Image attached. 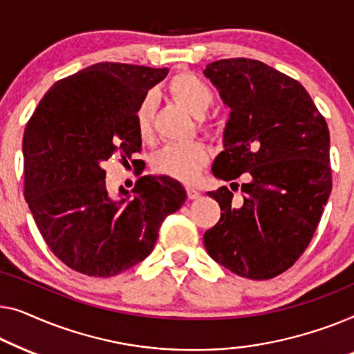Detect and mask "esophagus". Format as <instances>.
Instances as JSON below:
<instances>
[{"label": "esophagus", "mask_w": 354, "mask_h": 354, "mask_svg": "<svg viewBox=\"0 0 354 354\" xmlns=\"http://www.w3.org/2000/svg\"><path fill=\"white\" fill-rule=\"evenodd\" d=\"M202 194L197 191V189H194V187H187V197L191 198V201H196V198H198L201 197Z\"/></svg>", "instance_id": "34e87169"}]
</instances>
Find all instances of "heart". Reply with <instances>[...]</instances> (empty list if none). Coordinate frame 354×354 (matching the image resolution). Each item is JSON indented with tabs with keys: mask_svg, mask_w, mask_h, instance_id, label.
Segmentation results:
<instances>
[{
	"mask_svg": "<svg viewBox=\"0 0 354 354\" xmlns=\"http://www.w3.org/2000/svg\"><path fill=\"white\" fill-rule=\"evenodd\" d=\"M171 96L181 102L189 112L201 117L213 106L215 96L210 86L192 73H179L170 82ZM153 113H156V97L147 94L139 102L134 113L138 134L142 139L151 136ZM208 149L205 144L194 141L187 144H168L153 157L152 167L160 175L179 179V181H192L196 179L203 167L207 165Z\"/></svg>",
	"mask_w": 354,
	"mask_h": 354,
	"instance_id": "heart-1",
	"label": "heart"
}]
</instances>
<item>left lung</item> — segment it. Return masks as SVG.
I'll list each match as a JSON object with an SVG mask.
<instances>
[{
    "label": "left lung",
    "instance_id": "left-lung-1",
    "mask_svg": "<svg viewBox=\"0 0 354 354\" xmlns=\"http://www.w3.org/2000/svg\"><path fill=\"white\" fill-rule=\"evenodd\" d=\"M203 75L231 109L213 175L248 176L241 202L226 186L207 192L221 218L203 243L234 274L271 279L305 252L330 196L327 123L297 80L260 61L221 59Z\"/></svg>",
    "mask_w": 354,
    "mask_h": 354
}]
</instances>
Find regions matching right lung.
Returning a JSON list of instances; mask_svg holds the SVG:
<instances>
[{"label": "right lung", "instance_id": "1", "mask_svg": "<svg viewBox=\"0 0 354 354\" xmlns=\"http://www.w3.org/2000/svg\"><path fill=\"white\" fill-rule=\"evenodd\" d=\"M168 68L99 62L59 80L22 139L26 198L51 252L68 268L112 277L151 255L163 220L186 202L170 176L107 191L104 162L141 151L134 113Z\"/></svg>", "mask_w": 354, "mask_h": 354}]
</instances>
